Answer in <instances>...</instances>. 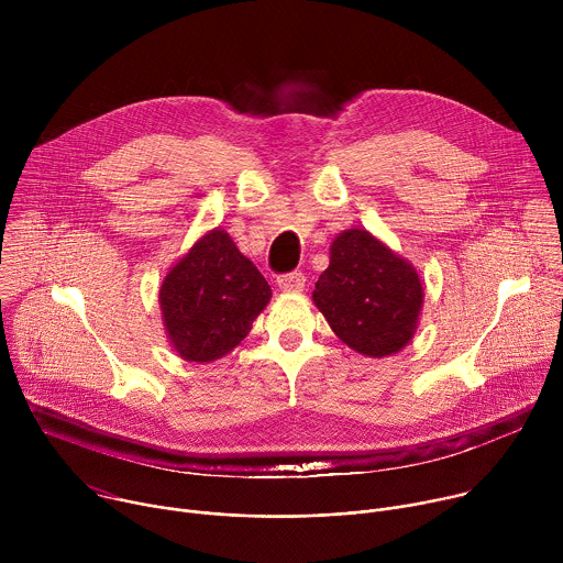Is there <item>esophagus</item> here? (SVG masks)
<instances>
[{
  "label": "esophagus",
  "instance_id": "1",
  "mask_svg": "<svg viewBox=\"0 0 563 563\" xmlns=\"http://www.w3.org/2000/svg\"><path fill=\"white\" fill-rule=\"evenodd\" d=\"M276 283H278V287H280L283 291L296 294V291H302V289H305V274H302V272L283 274V276H278Z\"/></svg>",
  "mask_w": 563,
  "mask_h": 563
}]
</instances>
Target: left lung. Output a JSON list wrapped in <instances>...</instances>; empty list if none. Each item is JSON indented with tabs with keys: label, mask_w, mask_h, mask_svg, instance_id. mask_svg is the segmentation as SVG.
Listing matches in <instances>:
<instances>
[{
	"label": "left lung",
	"mask_w": 563,
	"mask_h": 563,
	"mask_svg": "<svg viewBox=\"0 0 563 563\" xmlns=\"http://www.w3.org/2000/svg\"><path fill=\"white\" fill-rule=\"evenodd\" d=\"M423 296L417 267L354 227L332 240L330 267L316 280L311 300L347 347L383 358L415 339Z\"/></svg>",
	"instance_id": "obj_1"
}]
</instances>
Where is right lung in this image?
Segmentation results:
<instances>
[{
  "label": "right lung",
  "instance_id": "right-lung-1",
  "mask_svg": "<svg viewBox=\"0 0 563 563\" xmlns=\"http://www.w3.org/2000/svg\"><path fill=\"white\" fill-rule=\"evenodd\" d=\"M272 289L231 235L213 227L178 258L159 285V311L176 354L211 363L240 345Z\"/></svg>",
  "mask_w": 563,
  "mask_h": 563
}]
</instances>
